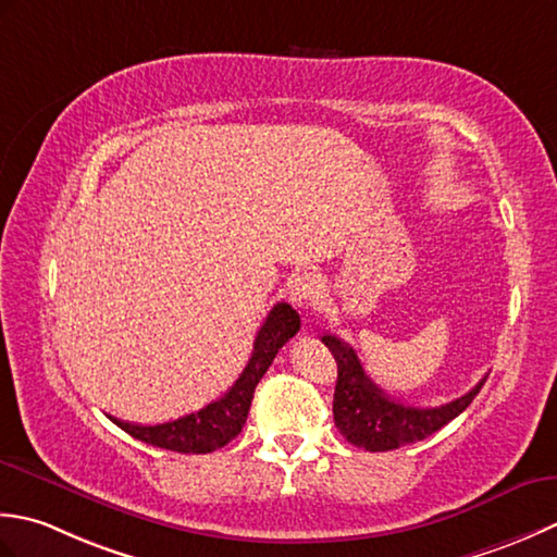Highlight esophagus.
I'll return each instance as SVG.
<instances>
[{
    "label": "esophagus",
    "instance_id": "esophagus-1",
    "mask_svg": "<svg viewBox=\"0 0 557 557\" xmlns=\"http://www.w3.org/2000/svg\"><path fill=\"white\" fill-rule=\"evenodd\" d=\"M290 302L295 308L308 310L312 305H317L322 295V283L314 274H300L290 281Z\"/></svg>",
    "mask_w": 557,
    "mask_h": 557
}]
</instances>
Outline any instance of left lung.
<instances>
[{"mask_svg":"<svg viewBox=\"0 0 557 557\" xmlns=\"http://www.w3.org/2000/svg\"><path fill=\"white\" fill-rule=\"evenodd\" d=\"M324 346L332 350L338 366L336 389H334V423L350 445L362 447L368 451H389L399 449L411 442L425 440L428 435L437 433L454 421L463 408H467L473 396L481 392V380L475 387L454 399L449 404L421 408L406 406L389 399L377 384H374L366 370H362L356 350L342 338L332 334L322 336Z\"/></svg>","mask_w":557,"mask_h":557,"instance_id":"8db88e82","label":"left lung"}]
</instances>
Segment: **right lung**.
I'll use <instances>...</instances> for the list:
<instances>
[{
  "label": "right lung",
  "instance_id": "1",
  "mask_svg": "<svg viewBox=\"0 0 557 557\" xmlns=\"http://www.w3.org/2000/svg\"><path fill=\"white\" fill-rule=\"evenodd\" d=\"M300 314L288 302H276L271 308L267 322L257 332L252 358L245 366L240 377L221 399L199 408L195 413H187L177 421L158 423V425H136L127 421H117L110 416V421L134 440H141L146 445L180 451V454H207L228 445L240 433L249 406H252L255 387L264 377L271 362H274L278 348L298 334Z\"/></svg>",
  "mask_w": 557,
  "mask_h": 557
}]
</instances>
